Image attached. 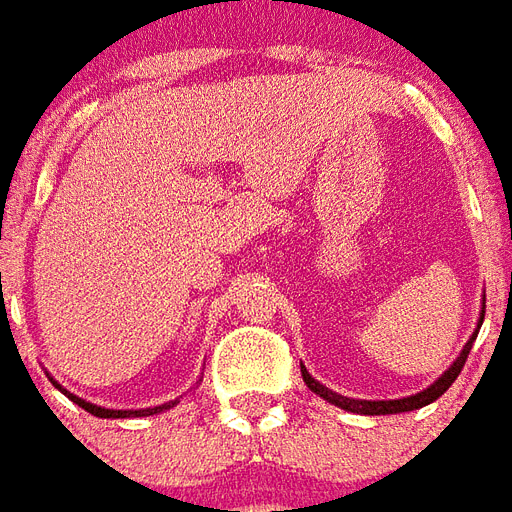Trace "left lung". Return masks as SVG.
<instances>
[{
	"instance_id": "obj_1",
	"label": "left lung",
	"mask_w": 512,
	"mask_h": 512,
	"mask_svg": "<svg viewBox=\"0 0 512 512\" xmlns=\"http://www.w3.org/2000/svg\"><path fill=\"white\" fill-rule=\"evenodd\" d=\"M486 301V298H483ZM483 317H486V304H483V312H480V323H478V331L480 325H483ZM478 331L469 336V342L464 344V350H461V355H458L456 361H453V366H450L448 372L442 374L434 385H429L426 391L415 393V396H407V399H388V401H363V399H347V396H342V393L331 391V388H325V385H320V382L314 380L312 374L306 372L304 366H301V374H304V382L309 385V391H314L317 396H323L325 401H331V404H336V407H342V410L347 412H358V415H396V412H412V410H420V407H426V404H431V401H437L442 393L448 391L450 385L456 382V377L461 374V369H464V363H467V355L469 350H472V342L478 339Z\"/></svg>"
}]
</instances>
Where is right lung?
I'll use <instances>...</instances> for the list:
<instances>
[{
	"label": "right lung",
	"mask_w": 512,
	"mask_h": 512,
	"mask_svg": "<svg viewBox=\"0 0 512 512\" xmlns=\"http://www.w3.org/2000/svg\"><path fill=\"white\" fill-rule=\"evenodd\" d=\"M51 380H54V377H51ZM54 385L64 393V396H67V399L75 401L78 407H83L86 412H92V415H97V418H146V415H157V412H162V410H170V407L176 404V401H168V404H160V407H146V410H105V407H97V404H92V401L78 399L75 393L64 391L62 385H59L56 380H54Z\"/></svg>",
	"instance_id": "add662e5"
}]
</instances>
